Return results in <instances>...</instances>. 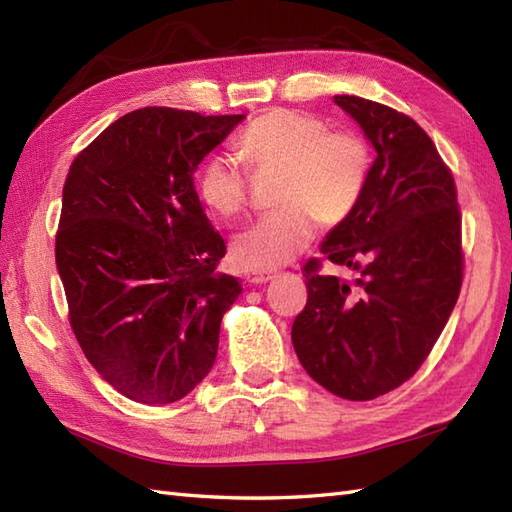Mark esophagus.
Instances as JSON below:
<instances>
[{"instance_id": "34e87169", "label": "esophagus", "mask_w": 512, "mask_h": 512, "mask_svg": "<svg viewBox=\"0 0 512 512\" xmlns=\"http://www.w3.org/2000/svg\"><path fill=\"white\" fill-rule=\"evenodd\" d=\"M273 277H275V273H270V270H253V273L248 275V284H253V286L268 284Z\"/></svg>"}]
</instances>
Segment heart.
Masks as SVG:
<instances>
[{
    "mask_svg": "<svg viewBox=\"0 0 512 512\" xmlns=\"http://www.w3.org/2000/svg\"><path fill=\"white\" fill-rule=\"evenodd\" d=\"M235 156L255 176H281L279 204L233 239V259L248 270H275L306 250L317 222L339 224L354 211L369 173V149L356 132H330L321 118L295 110L257 116L235 138ZM200 195L215 213L235 215L246 202V173L220 154L200 173Z\"/></svg>",
    "mask_w": 512,
    "mask_h": 512,
    "instance_id": "1",
    "label": "heart"
}]
</instances>
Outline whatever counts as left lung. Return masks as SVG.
<instances>
[{"mask_svg":"<svg viewBox=\"0 0 512 512\" xmlns=\"http://www.w3.org/2000/svg\"><path fill=\"white\" fill-rule=\"evenodd\" d=\"M334 103L376 151L361 200L321 244L358 277L306 264L292 345L330 394L372 400L416 374L447 325L462 286V222L453 176L416 121L361 96Z\"/></svg>","mask_w":512,"mask_h":512,"instance_id":"left-lung-1","label":"left lung"}]
</instances>
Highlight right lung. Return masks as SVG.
I'll return each mask as SVG.
<instances>
[{"instance_id": "obj_1", "label": "right lung", "mask_w": 512, "mask_h": 512, "mask_svg": "<svg viewBox=\"0 0 512 512\" xmlns=\"http://www.w3.org/2000/svg\"><path fill=\"white\" fill-rule=\"evenodd\" d=\"M244 121L143 107L74 158L63 184L57 270L83 354L143 405L184 398L211 372L242 281L193 187L200 162Z\"/></svg>"}]
</instances>
